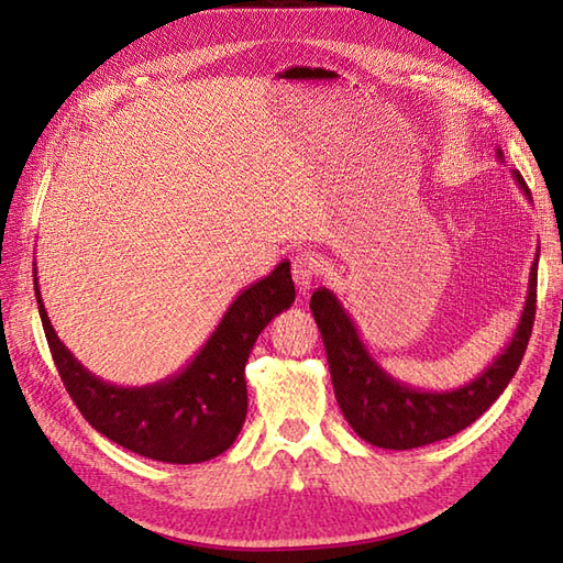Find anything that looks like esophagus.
<instances>
[{
    "instance_id": "esophagus-1",
    "label": "esophagus",
    "mask_w": 563,
    "mask_h": 563,
    "mask_svg": "<svg viewBox=\"0 0 563 563\" xmlns=\"http://www.w3.org/2000/svg\"><path fill=\"white\" fill-rule=\"evenodd\" d=\"M317 273H319V266H317V261L312 256L302 254V256L292 258V280L297 285V290H300L302 295L309 292V288L314 285Z\"/></svg>"
}]
</instances>
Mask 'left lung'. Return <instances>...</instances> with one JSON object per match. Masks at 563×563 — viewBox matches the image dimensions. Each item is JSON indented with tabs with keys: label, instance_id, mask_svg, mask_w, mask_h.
Wrapping results in <instances>:
<instances>
[{
	"label": "left lung",
	"instance_id": "1",
	"mask_svg": "<svg viewBox=\"0 0 563 563\" xmlns=\"http://www.w3.org/2000/svg\"><path fill=\"white\" fill-rule=\"evenodd\" d=\"M496 157L504 162V150L498 147ZM512 178L532 202L530 188L520 172H512ZM537 256H540V249H537ZM309 307H312L321 339H324L333 391H336V401L345 421L369 445L385 450H413L445 440L472 426L504 394L512 375L518 373L534 321L537 258L530 268L528 297H525L522 314L512 339L494 357V363L482 369V375H476L457 389L428 391L394 379L369 355L355 321L331 290L317 288Z\"/></svg>",
	"mask_w": 563,
	"mask_h": 563
}]
</instances>
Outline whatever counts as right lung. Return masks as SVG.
Returning <instances> with one entry per match:
<instances>
[{"instance_id": "add662e5", "label": "right lung", "mask_w": 563, "mask_h": 563, "mask_svg": "<svg viewBox=\"0 0 563 563\" xmlns=\"http://www.w3.org/2000/svg\"><path fill=\"white\" fill-rule=\"evenodd\" d=\"M33 288L57 373L71 401L101 435L142 457L196 464L218 457L236 440L246 418L244 367L258 333L295 302L290 261L251 283L227 307L218 329L172 377L145 387H121L91 375L47 319L33 263Z\"/></svg>"}]
</instances>
